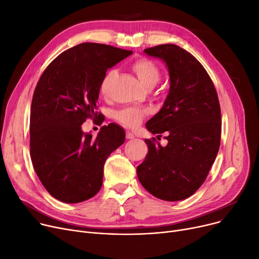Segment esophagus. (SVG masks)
I'll return each mask as SVG.
<instances>
[{"instance_id":"obj_1","label":"esophagus","mask_w":259,"mask_h":259,"mask_svg":"<svg viewBox=\"0 0 259 259\" xmlns=\"http://www.w3.org/2000/svg\"><path fill=\"white\" fill-rule=\"evenodd\" d=\"M135 137H134V134L132 133V132H129V131H127L126 132V139L127 140H133Z\"/></svg>"}]
</instances>
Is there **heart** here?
I'll list each match as a JSON object with an SVG mask.
<instances>
[{
    "label": "heart",
    "mask_w": 259,
    "mask_h": 259,
    "mask_svg": "<svg viewBox=\"0 0 259 259\" xmlns=\"http://www.w3.org/2000/svg\"><path fill=\"white\" fill-rule=\"evenodd\" d=\"M132 69L137 73L142 85L147 89H152L160 78V71L158 66L151 60L141 58L132 64ZM116 75L115 69L108 70L103 76L100 84V92L107 95L110 89L112 81ZM147 114L146 110L140 108L127 107L120 109L115 113V119L126 127L134 128L141 124V121Z\"/></svg>",
    "instance_id": "b5f03b06"
}]
</instances>
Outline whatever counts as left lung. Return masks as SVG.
I'll return each instance as SVG.
<instances>
[{
	"mask_svg": "<svg viewBox=\"0 0 259 259\" xmlns=\"http://www.w3.org/2000/svg\"><path fill=\"white\" fill-rule=\"evenodd\" d=\"M168 67L170 89L157 114L146 124L152 134L167 132V146L145 140L148 154L138 178L149 193L167 200L194 194L207 179L221 145L222 114L214 84L203 66L174 44L147 48ZM158 139V138H157Z\"/></svg>",
	"mask_w": 259,
	"mask_h": 259,
	"instance_id": "obj_1",
	"label": "left lung"
}]
</instances>
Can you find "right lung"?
<instances>
[{"label":"right lung","instance_id":"right-lung-1","mask_svg":"<svg viewBox=\"0 0 259 259\" xmlns=\"http://www.w3.org/2000/svg\"><path fill=\"white\" fill-rule=\"evenodd\" d=\"M130 54L110 45L78 44L62 52L39 77L30 108V156L54 198L76 203L100 191L105 161L124 144L125 131L111 122L92 138L81 125L88 117H102L95 111L101 80Z\"/></svg>","mask_w":259,"mask_h":259}]
</instances>
